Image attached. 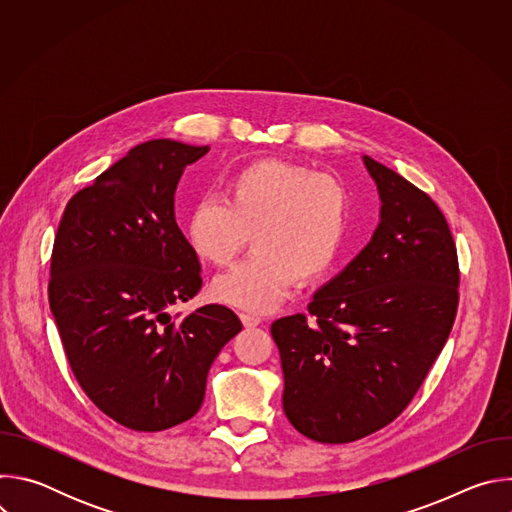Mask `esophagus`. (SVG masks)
<instances>
[{
  "mask_svg": "<svg viewBox=\"0 0 512 512\" xmlns=\"http://www.w3.org/2000/svg\"><path fill=\"white\" fill-rule=\"evenodd\" d=\"M241 320H243V324H245L247 328H255V326L261 324V316H259V314H251V312H243V314H241Z\"/></svg>",
  "mask_w": 512,
  "mask_h": 512,
  "instance_id": "obj_1",
  "label": "esophagus"
}]
</instances>
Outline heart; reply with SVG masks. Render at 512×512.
Wrapping results in <instances>:
<instances>
[{
    "label": "heart",
    "mask_w": 512,
    "mask_h": 512,
    "mask_svg": "<svg viewBox=\"0 0 512 512\" xmlns=\"http://www.w3.org/2000/svg\"><path fill=\"white\" fill-rule=\"evenodd\" d=\"M350 192L330 174L261 160L233 172L223 200H200L188 214L190 251L212 267L231 265L247 247L255 251L214 281V296L227 304L265 312L291 287L322 279L336 263L350 218Z\"/></svg>",
    "instance_id": "1"
}]
</instances>
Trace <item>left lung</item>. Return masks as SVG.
I'll return each instance as SVG.
<instances>
[{"label":"left lung","instance_id":"obj_1","mask_svg":"<svg viewBox=\"0 0 512 512\" xmlns=\"http://www.w3.org/2000/svg\"><path fill=\"white\" fill-rule=\"evenodd\" d=\"M381 223L358 257L308 304L271 326L283 411L300 433L348 444L397 419L442 352L458 312V251L423 190L364 156Z\"/></svg>","mask_w":512,"mask_h":512}]
</instances>
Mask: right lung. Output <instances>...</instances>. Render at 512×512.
<instances>
[{
    "label": "right lung",
    "mask_w": 512,
    "mask_h": 512,
    "mask_svg": "<svg viewBox=\"0 0 512 512\" xmlns=\"http://www.w3.org/2000/svg\"><path fill=\"white\" fill-rule=\"evenodd\" d=\"M208 150L139 143L68 200L54 237L48 302L70 369L105 415L135 431L194 417L210 364L243 328L221 304L170 314L202 285L174 192Z\"/></svg>",
    "instance_id": "right-lung-1"
}]
</instances>
